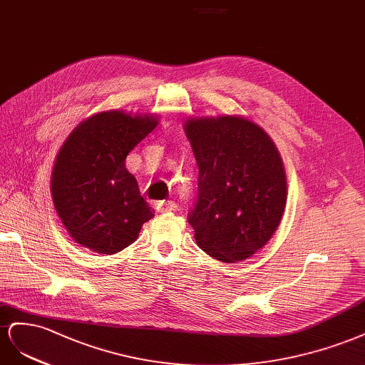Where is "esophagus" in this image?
<instances>
[{"label": "esophagus", "instance_id": "34e87169", "mask_svg": "<svg viewBox=\"0 0 365 365\" xmlns=\"http://www.w3.org/2000/svg\"><path fill=\"white\" fill-rule=\"evenodd\" d=\"M155 210H158V212H171L175 210V203L173 200H168V202H159L158 205H155Z\"/></svg>", "mask_w": 365, "mask_h": 365}]
</instances>
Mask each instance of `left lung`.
Returning a JSON list of instances; mask_svg holds the SVG:
<instances>
[{
  "instance_id": "8db88e82",
  "label": "left lung",
  "mask_w": 365,
  "mask_h": 365,
  "mask_svg": "<svg viewBox=\"0 0 365 365\" xmlns=\"http://www.w3.org/2000/svg\"><path fill=\"white\" fill-rule=\"evenodd\" d=\"M199 166V194L188 220L195 242L223 263L243 262L274 235L286 206V174L274 142L237 118L185 125Z\"/></svg>"
}]
</instances>
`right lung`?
Segmentation results:
<instances>
[{"label":"right lung","mask_w":365,"mask_h":365,"mask_svg":"<svg viewBox=\"0 0 365 365\" xmlns=\"http://www.w3.org/2000/svg\"><path fill=\"white\" fill-rule=\"evenodd\" d=\"M155 125L153 116L103 111L78 125L61 147L51 173V197L81 246L116 254L154 217L125 159Z\"/></svg>","instance_id":"1"}]
</instances>
